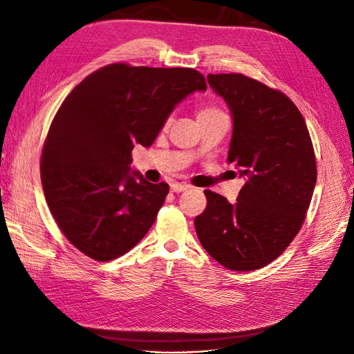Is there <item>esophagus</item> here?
<instances>
[{
	"instance_id": "1",
	"label": "esophagus",
	"mask_w": 354,
	"mask_h": 354,
	"mask_svg": "<svg viewBox=\"0 0 354 354\" xmlns=\"http://www.w3.org/2000/svg\"><path fill=\"white\" fill-rule=\"evenodd\" d=\"M187 189H190L189 184H183V183L171 184V192H175V193H181V192H184Z\"/></svg>"
}]
</instances>
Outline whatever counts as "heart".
Here are the masks:
<instances>
[{
    "mask_svg": "<svg viewBox=\"0 0 354 354\" xmlns=\"http://www.w3.org/2000/svg\"><path fill=\"white\" fill-rule=\"evenodd\" d=\"M216 114H222V111L221 109H217V108H214V106H204V108H201L199 111H198V118H202V117H209V115H216ZM170 117L165 120V124H169L170 123Z\"/></svg>",
    "mask_w": 354,
    "mask_h": 354,
    "instance_id": "1",
    "label": "heart"
}]
</instances>
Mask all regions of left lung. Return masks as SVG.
<instances>
[{
	"label": "left lung",
	"mask_w": 354,
	"mask_h": 354,
	"mask_svg": "<svg viewBox=\"0 0 354 354\" xmlns=\"http://www.w3.org/2000/svg\"><path fill=\"white\" fill-rule=\"evenodd\" d=\"M207 79L231 109L227 161L246 183L232 204L205 190L207 208L194 228L216 261L246 272L274 261L301 230L317 184V158L301 112L284 93L240 73Z\"/></svg>",
	"instance_id": "obj_1"
}]
</instances>
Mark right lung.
<instances>
[{"instance_id":"obj_1","label":"right lung","mask_w":354,"mask_h":354,"mask_svg":"<svg viewBox=\"0 0 354 354\" xmlns=\"http://www.w3.org/2000/svg\"><path fill=\"white\" fill-rule=\"evenodd\" d=\"M205 89L193 68L109 64L66 95L44 142L41 181L59 230L86 257L114 260L146 236L169 184L131 175L132 149L152 145L175 104Z\"/></svg>"}]
</instances>
